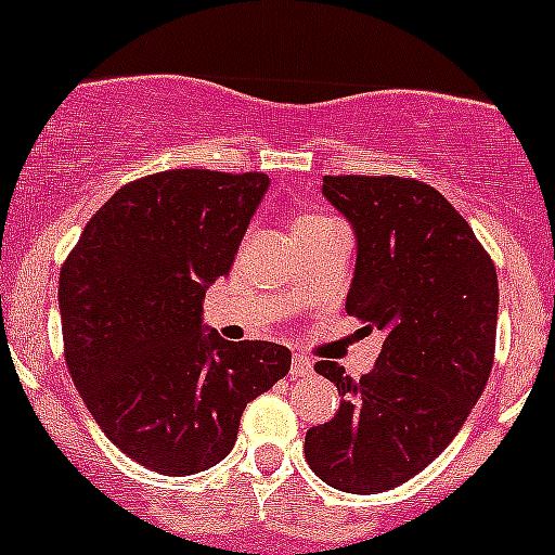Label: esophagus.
Instances as JSON below:
<instances>
[{
  "mask_svg": "<svg viewBox=\"0 0 555 555\" xmlns=\"http://www.w3.org/2000/svg\"><path fill=\"white\" fill-rule=\"evenodd\" d=\"M311 360H306L304 354H295L293 357V367H289V376L293 378H306L311 373Z\"/></svg>",
  "mask_w": 555,
  "mask_h": 555,
  "instance_id": "34e87169",
  "label": "esophagus"
}]
</instances>
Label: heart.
<instances>
[{"mask_svg":"<svg viewBox=\"0 0 555 555\" xmlns=\"http://www.w3.org/2000/svg\"><path fill=\"white\" fill-rule=\"evenodd\" d=\"M335 225L330 217L313 215V211H304V215L295 217V233H306V231H319V228Z\"/></svg>","mask_w":555,"mask_h":555,"instance_id":"1","label":"heart"}]
</instances>
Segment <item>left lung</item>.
I'll list each match as a JSON object with an SVG mask.
<instances>
[{
    "instance_id": "8db88e82",
    "label": "left lung",
    "mask_w": 555,
    "mask_h": 555,
    "mask_svg": "<svg viewBox=\"0 0 555 555\" xmlns=\"http://www.w3.org/2000/svg\"><path fill=\"white\" fill-rule=\"evenodd\" d=\"M322 193L357 236L346 313L384 330L376 367L338 386V413L306 433V462L349 494L395 489L451 443L494 365L500 287L489 251L429 184L408 177H324Z\"/></svg>"
}]
</instances>
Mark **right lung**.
Masks as SVG:
<instances>
[{
  "label": "right lung",
  "instance_id": "obj_1",
  "mask_svg": "<svg viewBox=\"0 0 555 555\" xmlns=\"http://www.w3.org/2000/svg\"><path fill=\"white\" fill-rule=\"evenodd\" d=\"M268 184L260 171L150 173L106 201L61 266L72 382L106 438L153 473L222 462L246 402L289 373L287 346L225 340L201 319Z\"/></svg>",
  "mask_w": 555,
  "mask_h": 555
}]
</instances>
